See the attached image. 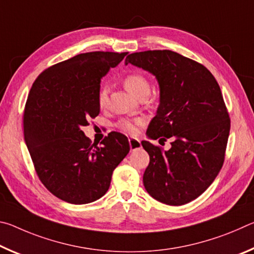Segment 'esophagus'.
<instances>
[{"mask_svg":"<svg viewBox=\"0 0 254 254\" xmlns=\"http://www.w3.org/2000/svg\"><path fill=\"white\" fill-rule=\"evenodd\" d=\"M128 144H130L131 150H135L141 147V141L139 139H135V137H131V139H128Z\"/></svg>","mask_w":254,"mask_h":254,"instance_id":"1","label":"esophagus"}]
</instances>
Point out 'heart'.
<instances>
[{
	"label": "heart",
	"mask_w": 254,
	"mask_h": 254,
	"mask_svg": "<svg viewBox=\"0 0 254 254\" xmlns=\"http://www.w3.org/2000/svg\"><path fill=\"white\" fill-rule=\"evenodd\" d=\"M123 85L124 87L127 88V92H130L132 95L139 97L141 94L143 93H149V81L143 74L141 72H130L123 78ZM98 105L100 107H105L107 104V101H109V91H107L106 87H102L98 92ZM142 120L136 119V120H127L124 119L121 120L118 123L119 128H121L122 131L130 133L133 134L137 131V127L142 124Z\"/></svg>",
	"instance_id": "obj_1"
}]
</instances>
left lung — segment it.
Segmentation results:
<instances>
[{
  "label": "left lung",
  "instance_id": "obj_1",
  "mask_svg": "<svg viewBox=\"0 0 254 254\" xmlns=\"http://www.w3.org/2000/svg\"><path fill=\"white\" fill-rule=\"evenodd\" d=\"M127 64L151 72L160 87L148 136L173 139L168 151L141 142L150 157L145 190L163 204H187L210 186L224 163L231 120L220 86L205 66L171 50L131 54Z\"/></svg>",
  "mask_w": 254,
  "mask_h": 254
}]
</instances>
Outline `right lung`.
I'll return each mask as SVG.
<instances>
[{
	"label": "right lung",
	"mask_w": 254,
	"mask_h": 254,
	"mask_svg": "<svg viewBox=\"0 0 254 254\" xmlns=\"http://www.w3.org/2000/svg\"><path fill=\"white\" fill-rule=\"evenodd\" d=\"M127 53L79 54L47 68L34 80L23 113L24 140L40 182L70 204H88L109 190L113 170L130 151L111 132L100 147L81 127L100 113L101 79Z\"/></svg>",
	"instance_id": "right-lung-1"
}]
</instances>
